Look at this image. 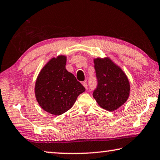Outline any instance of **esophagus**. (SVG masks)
<instances>
[{"label":"esophagus","mask_w":160,"mask_h":160,"mask_svg":"<svg viewBox=\"0 0 160 160\" xmlns=\"http://www.w3.org/2000/svg\"><path fill=\"white\" fill-rule=\"evenodd\" d=\"M82 85L85 87V89H88V83H87L86 81H85V82H82Z\"/></svg>","instance_id":"esophagus-1"}]
</instances>
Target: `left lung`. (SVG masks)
I'll use <instances>...</instances> for the list:
<instances>
[{
    "label": "left lung",
    "mask_w": 160,
    "mask_h": 160,
    "mask_svg": "<svg viewBox=\"0 0 160 160\" xmlns=\"http://www.w3.org/2000/svg\"><path fill=\"white\" fill-rule=\"evenodd\" d=\"M97 80L93 97L102 109L113 112L125 103L130 94L128 78L109 58L94 60Z\"/></svg>",
    "instance_id": "obj_1"
}]
</instances>
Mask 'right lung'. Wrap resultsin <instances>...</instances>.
<instances>
[{"mask_svg":"<svg viewBox=\"0 0 160 160\" xmlns=\"http://www.w3.org/2000/svg\"><path fill=\"white\" fill-rule=\"evenodd\" d=\"M66 57L58 56L45 65L35 84V96L43 109L61 115L73 106L79 94L85 91L73 74L66 69Z\"/></svg>","mask_w":160,"mask_h":160,"instance_id":"1","label":"right lung"}]
</instances>
